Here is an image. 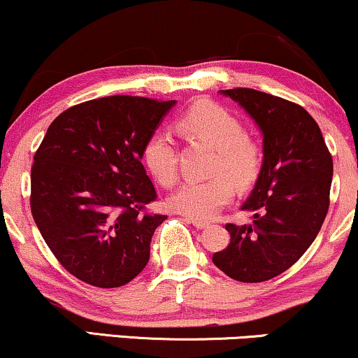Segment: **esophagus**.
<instances>
[{
    "instance_id": "esophagus-1",
    "label": "esophagus",
    "mask_w": 358,
    "mask_h": 358,
    "mask_svg": "<svg viewBox=\"0 0 358 358\" xmlns=\"http://www.w3.org/2000/svg\"><path fill=\"white\" fill-rule=\"evenodd\" d=\"M187 222H191L196 229H204L209 226V224L204 222V220H199V219H187Z\"/></svg>"
}]
</instances>
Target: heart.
I'll use <instances>...</instances> for the list:
<instances>
[{
	"mask_svg": "<svg viewBox=\"0 0 358 358\" xmlns=\"http://www.w3.org/2000/svg\"><path fill=\"white\" fill-rule=\"evenodd\" d=\"M179 126L194 139H199L215 154L210 162V178L189 179L171 194L169 207L187 217L207 220L227 206L234 197V186L247 189L259 178L262 151L245 136V127L236 114L224 106L201 101L179 117ZM144 162L162 186L178 179V154L172 136L156 131L144 144Z\"/></svg>",
	"mask_w": 358,
	"mask_h": 358,
	"instance_id": "b5f03b06",
	"label": "heart"
}]
</instances>
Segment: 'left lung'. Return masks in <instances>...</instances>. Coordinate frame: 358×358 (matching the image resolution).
I'll use <instances>...</instances> for the list:
<instances>
[{"label":"left lung","mask_w":358,"mask_h":358,"mask_svg":"<svg viewBox=\"0 0 358 358\" xmlns=\"http://www.w3.org/2000/svg\"><path fill=\"white\" fill-rule=\"evenodd\" d=\"M264 134V161L242 209L250 224H226L231 242L213 262L239 282H264L292 267L319 234L330 204L334 162L320 127L302 106L279 96L234 87Z\"/></svg>","instance_id":"left-lung-1"}]
</instances>
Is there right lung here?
<instances>
[{"instance_id":"add662e5","label":"right lung","mask_w":358,"mask_h":358,"mask_svg":"<svg viewBox=\"0 0 358 358\" xmlns=\"http://www.w3.org/2000/svg\"><path fill=\"white\" fill-rule=\"evenodd\" d=\"M176 101L108 96L71 106L48 127L31 167V214L57 262L86 284L134 279L167 215L141 162Z\"/></svg>"}]
</instances>
